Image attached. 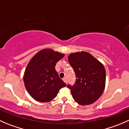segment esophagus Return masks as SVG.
<instances>
[{
  "label": "esophagus",
  "mask_w": 129,
  "mask_h": 129,
  "mask_svg": "<svg viewBox=\"0 0 129 129\" xmlns=\"http://www.w3.org/2000/svg\"><path fill=\"white\" fill-rule=\"evenodd\" d=\"M63 81H64L65 82H66V84L67 83V77H64V78L63 79Z\"/></svg>",
  "instance_id": "34e87169"
}]
</instances>
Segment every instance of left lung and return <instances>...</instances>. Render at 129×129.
I'll use <instances>...</instances> for the list:
<instances>
[{
    "mask_svg": "<svg viewBox=\"0 0 129 129\" xmlns=\"http://www.w3.org/2000/svg\"><path fill=\"white\" fill-rule=\"evenodd\" d=\"M69 62L76 74V82L67 85L75 102L81 105L94 103L105 87L106 71L103 65L86 52L72 53Z\"/></svg>",
    "mask_w": 129,
    "mask_h": 129,
    "instance_id": "1",
    "label": "left lung"
}]
</instances>
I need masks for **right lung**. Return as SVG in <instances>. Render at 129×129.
<instances>
[{"mask_svg": "<svg viewBox=\"0 0 129 129\" xmlns=\"http://www.w3.org/2000/svg\"><path fill=\"white\" fill-rule=\"evenodd\" d=\"M63 57V53L45 48L30 60L23 81L28 93L36 101L50 102L61 88L66 86L55 70L56 63Z\"/></svg>", "mask_w": 129, "mask_h": 129, "instance_id": "add662e5", "label": "right lung"}]
</instances>
